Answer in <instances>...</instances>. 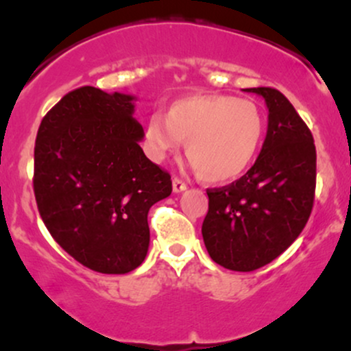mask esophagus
I'll use <instances>...</instances> for the list:
<instances>
[{
	"instance_id": "1",
	"label": "esophagus",
	"mask_w": 351,
	"mask_h": 351,
	"mask_svg": "<svg viewBox=\"0 0 351 351\" xmlns=\"http://www.w3.org/2000/svg\"><path fill=\"white\" fill-rule=\"evenodd\" d=\"M172 190H174V193L185 191L186 184H185V182H182L180 179H177V177H174V179H172Z\"/></svg>"
}]
</instances>
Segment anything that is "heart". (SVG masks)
Masks as SVG:
<instances>
[{
    "label": "heart",
    "instance_id": "b5f03b06",
    "mask_svg": "<svg viewBox=\"0 0 351 351\" xmlns=\"http://www.w3.org/2000/svg\"><path fill=\"white\" fill-rule=\"evenodd\" d=\"M264 119L248 99L226 95H193L177 99L163 117L147 121L144 150L154 163H163L185 141L191 165L207 182L236 179L260 149Z\"/></svg>",
    "mask_w": 351,
    "mask_h": 351
}]
</instances>
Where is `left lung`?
I'll return each instance as SVG.
<instances>
[{
	"mask_svg": "<svg viewBox=\"0 0 351 351\" xmlns=\"http://www.w3.org/2000/svg\"><path fill=\"white\" fill-rule=\"evenodd\" d=\"M243 91L264 98L266 139L245 176L207 190L202 239L217 264L250 272L282 255L306 226L313 207L317 152L311 130L280 91Z\"/></svg>",
	"mask_w": 351,
	"mask_h": 351,
	"instance_id": "8db88e82",
	"label": "left lung"
}]
</instances>
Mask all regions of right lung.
Returning <instances> with one entry per match:
<instances>
[{"instance_id":"obj_1","label":"right lung","mask_w":351,"mask_h":351,"mask_svg":"<svg viewBox=\"0 0 351 351\" xmlns=\"http://www.w3.org/2000/svg\"><path fill=\"white\" fill-rule=\"evenodd\" d=\"M136 96L80 87L40 121L34 196L44 225L66 253L101 274L145 260L150 207L171 195V176L147 158Z\"/></svg>"}]
</instances>
